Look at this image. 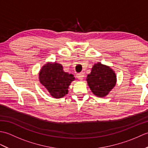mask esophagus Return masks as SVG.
<instances>
[{"label":"esophagus","instance_id":"34e87169","mask_svg":"<svg viewBox=\"0 0 148 148\" xmlns=\"http://www.w3.org/2000/svg\"><path fill=\"white\" fill-rule=\"evenodd\" d=\"M76 77L80 81H82L83 79V78L84 77V73H79V74H77L76 75Z\"/></svg>","mask_w":148,"mask_h":148}]
</instances>
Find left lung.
<instances>
[{
  "mask_svg": "<svg viewBox=\"0 0 148 148\" xmlns=\"http://www.w3.org/2000/svg\"><path fill=\"white\" fill-rule=\"evenodd\" d=\"M86 81L94 95L103 97L108 95L114 87L116 76L114 71L110 67L99 62L93 66Z\"/></svg>",
  "mask_w": 148,
  "mask_h": 148,
  "instance_id": "8db88e82",
  "label": "left lung"
}]
</instances>
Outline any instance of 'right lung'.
<instances>
[{
  "label": "right lung",
  "mask_w": 148,
  "mask_h": 148,
  "mask_svg": "<svg viewBox=\"0 0 148 148\" xmlns=\"http://www.w3.org/2000/svg\"><path fill=\"white\" fill-rule=\"evenodd\" d=\"M39 79L50 95L54 98L59 99L68 93L69 86L75 77L74 75L65 72L61 64L48 62L40 71Z\"/></svg>",
  "instance_id": "add662e5"
}]
</instances>
